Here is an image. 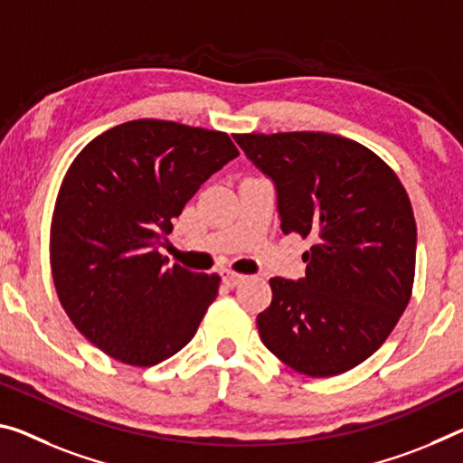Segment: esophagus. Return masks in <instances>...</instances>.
I'll return each mask as SVG.
<instances>
[{
  "mask_svg": "<svg viewBox=\"0 0 463 463\" xmlns=\"http://www.w3.org/2000/svg\"><path fill=\"white\" fill-rule=\"evenodd\" d=\"M220 276H222V282L226 286H231V288H234V286L243 284L247 280V276L237 274V271H232V269H222V271H220Z\"/></svg>",
  "mask_w": 463,
  "mask_h": 463,
  "instance_id": "1",
  "label": "esophagus"
}]
</instances>
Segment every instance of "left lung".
I'll return each mask as SVG.
<instances>
[{
    "instance_id": "8db88e82",
    "label": "left lung",
    "mask_w": 463,
    "mask_h": 463,
    "mask_svg": "<svg viewBox=\"0 0 463 463\" xmlns=\"http://www.w3.org/2000/svg\"><path fill=\"white\" fill-rule=\"evenodd\" d=\"M271 179L284 234L311 237L305 278H271L258 315L266 348L309 377H334L387 340L414 284L416 222L375 152L324 131L232 136Z\"/></svg>"
}]
</instances>
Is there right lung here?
Here are the masks:
<instances>
[{
  "mask_svg": "<svg viewBox=\"0 0 463 463\" xmlns=\"http://www.w3.org/2000/svg\"><path fill=\"white\" fill-rule=\"evenodd\" d=\"M239 156L222 131L137 119L94 137L65 173L51 222V269L78 332L109 356L152 366L197 332L216 274L158 253L202 183Z\"/></svg>",
  "mask_w": 463,
  "mask_h": 463,
  "instance_id": "right-lung-1",
  "label": "right lung"
}]
</instances>
